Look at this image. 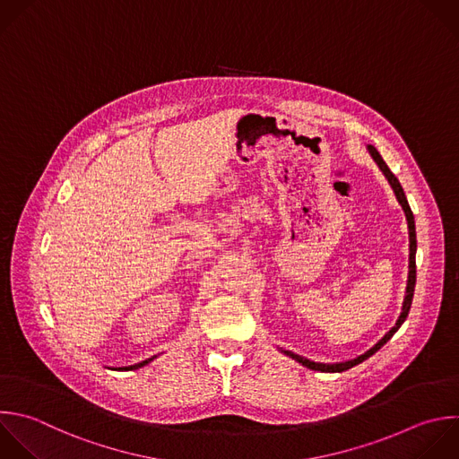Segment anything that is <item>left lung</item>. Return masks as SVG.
<instances>
[{
  "label": "left lung",
  "instance_id": "8db88e82",
  "mask_svg": "<svg viewBox=\"0 0 459 459\" xmlns=\"http://www.w3.org/2000/svg\"><path fill=\"white\" fill-rule=\"evenodd\" d=\"M368 151H369L371 158L375 160V163L378 165V169L382 170V174L385 176L387 183L391 185V188H393V192H394V195H396V199H398V203H400V206H402V210H403V213H405V219H407V228H409V274H407V287H405V296H403V303H402V312H400V316H398L394 326H393L377 344H373L368 351H364L362 355H359V357H355V359H351V360L335 362V364H323V362L308 360V359H305V357H301V355H298V353H292V351H289V350H281L285 355L292 357V359L298 360L301 366H305V368H308V369H314V371L337 373V371L350 369V368L360 364L362 360H366L368 357H371V355H373L377 350H380V348L393 337V333L402 326V323L405 321V317H407V314H409L411 303H412L414 283H416V260H414V255H416V230H414V217H412V212H411V208H409V203H407V199H405V194H403V190H402L398 179H396L394 174L389 170V167L385 165V161L382 160V156L378 154V151H377L373 145H368Z\"/></svg>",
  "mask_w": 459,
  "mask_h": 459
}]
</instances>
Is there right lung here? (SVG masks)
Returning <instances> with one entry per match:
<instances>
[{"label":"right lung","instance_id":"obj_1","mask_svg":"<svg viewBox=\"0 0 459 459\" xmlns=\"http://www.w3.org/2000/svg\"><path fill=\"white\" fill-rule=\"evenodd\" d=\"M152 359H156V355L154 357H151V359H147V360H142V362H138V364H133V366H124V368H115V369H138V368H142V366H145V364H149Z\"/></svg>","mask_w":459,"mask_h":459}]
</instances>
